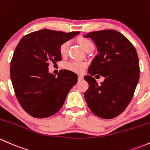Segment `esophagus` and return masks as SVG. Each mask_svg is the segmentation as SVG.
<instances>
[{
	"mask_svg": "<svg viewBox=\"0 0 150 150\" xmlns=\"http://www.w3.org/2000/svg\"><path fill=\"white\" fill-rule=\"evenodd\" d=\"M83 79V76L81 75V74L78 75V80H79V81H81L82 79Z\"/></svg>",
	"mask_w": 150,
	"mask_h": 150,
	"instance_id": "34e87169",
	"label": "esophagus"
}]
</instances>
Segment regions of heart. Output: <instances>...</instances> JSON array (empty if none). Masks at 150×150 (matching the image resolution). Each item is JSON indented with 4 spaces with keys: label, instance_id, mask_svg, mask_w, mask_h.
Masks as SVG:
<instances>
[{
    "label": "heart",
    "instance_id": "1",
    "mask_svg": "<svg viewBox=\"0 0 150 150\" xmlns=\"http://www.w3.org/2000/svg\"><path fill=\"white\" fill-rule=\"evenodd\" d=\"M79 42L80 45L81 46V47L85 51L88 50V49L93 47V44L88 39L85 38H79L78 40ZM70 42L69 41H66L64 43H62L60 46L59 51L62 55H65L67 53L68 51L69 46ZM86 66V64L84 63V62H79L76 61H71L65 64V68L67 69L73 71L75 72H82L85 68V67Z\"/></svg>",
    "mask_w": 150,
    "mask_h": 150
}]
</instances>
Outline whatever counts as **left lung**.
Wrapping results in <instances>:
<instances>
[{
  "instance_id": "8db88e82",
  "label": "left lung",
  "mask_w": 150,
  "mask_h": 150,
  "mask_svg": "<svg viewBox=\"0 0 150 150\" xmlns=\"http://www.w3.org/2000/svg\"><path fill=\"white\" fill-rule=\"evenodd\" d=\"M84 37L91 38L98 52L89 67L91 76H84L88 83L84 93L86 102L96 115L113 118L125 110L139 81L137 51L123 35L114 30L91 32ZM96 73L105 77L100 84L92 77Z\"/></svg>"
}]
</instances>
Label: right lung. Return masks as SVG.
<instances>
[{
    "mask_svg": "<svg viewBox=\"0 0 150 150\" xmlns=\"http://www.w3.org/2000/svg\"><path fill=\"white\" fill-rule=\"evenodd\" d=\"M80 32L43 29L25 35L17 45L11 62V79L20 104L29 115L45 118L60 110L67 94L77 83V74L61 70L49 72V63L61 61L62 43Z\"/></svg>",
    "mask_w": 150,
    "mask_h": 150,
    "instance_id": "right-lung-1",
    "label": "right lung"
}]
</instances>
